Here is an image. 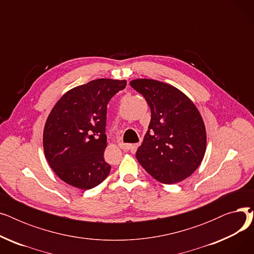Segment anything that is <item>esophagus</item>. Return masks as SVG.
<instances>
[{
    "mask_svg": "<svg viewBox=\"0 0 254 254\" xmlns=\"http://www.w3.org/2000/svg\"><path fill=\"white\" fill-rule=\"evenodd\" d=\"M118 146L122 149H124V150H129L130 148H131V145L130 144H127V143H123V142H119L118 143Z\"/></svg>",
    "mask_w": 254,
    "mask_h": 254,
    "instance_id": "34e87169",
    "label": "esophagus"
}]
</instances>
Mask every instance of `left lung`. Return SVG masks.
Returning <instances> with one entry per match:
<instances>
[{"label": "left lung", "mask_w": 254, "mask_h": 254, "mask_svg": "<svg viewBox=\"0 0 254 254\" xmlns=\"http://www.w3.org/2000/svg\"><path fill=\"white\" fill-rule=\"evenodd\" d=\"M126 80L96 79L72 88L53 107L44 127L47 162L65 183L90 190L108 177L104 159L107 146V105Z\"/></svg>", "instance_id": "8db88e82"}]
</instances>
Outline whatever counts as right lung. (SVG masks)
I'll use <instances>...</instances> for the list:
<instances>
[{
	"label": "right lung",
	"instance_id": "1",
	"mask_svg": "<svg viewBox=\"0 0 254 254\" xmlns=\"http://www.w3.org/2000/svg\"><path fill=\"white\" fill-rule=\"evenodd\" d=\"M145 98L151 119L136 157L145 171L165 184L178 183L201 165L206 128L194 104L176 87L152 79L129 82Z\"/></svg>",
	"mask_w": 254,
	"mask_h": 254
}]
</instances>
